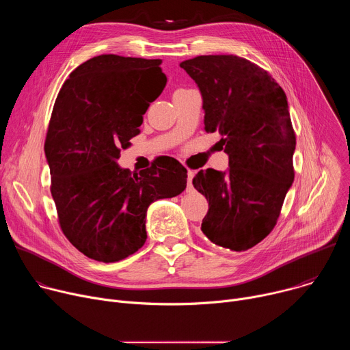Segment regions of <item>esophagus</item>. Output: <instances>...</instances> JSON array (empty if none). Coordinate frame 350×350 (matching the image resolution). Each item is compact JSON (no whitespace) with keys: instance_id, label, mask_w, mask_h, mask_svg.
Here are the masks:
<instances>
[{"instance_id":"esophagus-1","label":"esophagus","mask_w":350,"mask_h":350,"mask_svg":"<svg viewBox=\"0 0 350 350\" xmlns=\"http://www.w3.org/2000/svg\"><path fill=\"white\" fill-rule=\"evenodd\" d=\"M187 174H188V184H187V191H192L193 189V187H192V177H193V172L192 170H189L188 169V172H187Z\"/></svg>"}]
</instances>
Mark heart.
<instances>
[{"label": "heart", "mask_w": 350, "mask_h": 350, "mask_svg": "<svg viewBox=\"0 0 350 350\" xmlns=\"http://www.w3.org/2000/svg\"><path fill=\"white\" fill-rule=\"evenodd\" d=\"M180 90H184V88H178V90H176V91H180Z\"/></svg>", "instance_id": "1"}]
</instances>
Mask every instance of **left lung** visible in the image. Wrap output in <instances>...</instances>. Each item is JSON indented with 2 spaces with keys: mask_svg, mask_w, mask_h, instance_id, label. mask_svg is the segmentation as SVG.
<instances>
[{
  "mask_svg": "<svg viewBox=\"0 0 350 350\" xmlns=\"http://www.w3.org/2000/svg\"><path fill=\"white\" fill-rule=\"evenodd\" d=\"M180 66L204 98L205 131H217L230 169L198 172L193 187L209 211L201 230L230 251H247L275 227L295 178L286 95L271 75L235 55H201Z\"/></svg>",
  "mask_w": 350,
  "mask_h": 350,
  "instance_id": "left-lung-1",
  "label": "left lung"
}]
</instances>
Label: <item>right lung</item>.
Masks as SVG:
<instances>
[{"label":"right lung","mask_w":350,"mask_h":350,"mask_svg":"<svg viewBox=\"0 0 350 350\" xmlns=\"http://www.w3.org/2000/svg\"><path fill=\"white\" fill-rule=\"evenodd\" d=\"M161 64L113 54L91 58L55 99L44 152L58 221L70 243L96 262L135 254L146 241L148 206L187 187V169L170 157L139 173L116 163L166 85Z\"/></svg>","instance_id":"add662e5"}]
</instances>
